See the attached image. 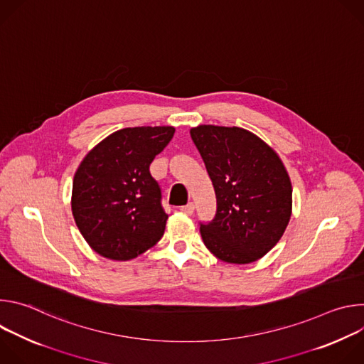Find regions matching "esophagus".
Here are the masks:
<instances>
[{
    "mask_svg": "<svg viewBox=\"0 0 364 364\" xmlns=\"http://www.w3.org/2000/svg\"><path fill=\"white\" fill-rule=\"evenodd\" d=\"M183 213H186V215H193L194 213V204L193 203H187L186 205H183L181 209H180Z\"/></svg>",
    "mask_w": 364,
    "mask_h": 364,
    "instance_id": "esophagus-1",
    "label": "esophagus"
}]
</instances>
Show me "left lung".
Returning <instances> with one entry per match:
<instances>
[{"instance_id":"8db88e82","label":"left lung","mask_w":364,"mask_h":364,"mask_svg":"<svg viewBox=\"0 0 364 364\" xmlns=\"http://www.w3.org/2000/svg\"><path fill=\"white\" fill-rule=\"evenodd\" d=\"M213 183L218 210L200 223L201 239L223 262L245 265L261 259L282 237L292 212V186L278 154L237 127L190 129Z\"/></svg>"}]
</instances>
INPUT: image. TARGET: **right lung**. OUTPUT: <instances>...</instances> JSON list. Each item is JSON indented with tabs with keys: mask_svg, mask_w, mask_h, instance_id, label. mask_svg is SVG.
<instances>
[{
	"mask_svg": "<svg viewBox=\"0 0 364 364\" xmlns=\"http://www.w3.org/2000/svg\"><path fill=\"white\" fill-rule=\"evenodd\" d=\"M174 132L173 127L119 129L92 148L77 167L72 213L100 256L129 261L163 237L168 215L149 166Z\"/></svg>",
	"mask_w": 364,
	"mask_h": 364,
	"instance_id": "obj_1",
	"label": "right lung"
}]
</instances>
